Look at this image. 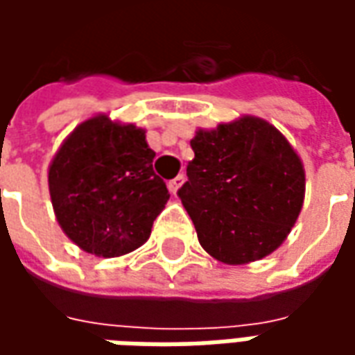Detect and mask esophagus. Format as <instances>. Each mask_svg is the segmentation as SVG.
Listing matches in <instances>:
<instances>
[{
  "instance_id": "1",
  "label": "esophagus",
  "mask_w": 355,
  "mask_h": 355,
  "mask_svg": "<svg viewBox=\"0 0 355 355\" xmlns=\"http://www.w3.org/2000/svg\"><path fill=\"white\" fill-rule=\"evenodd\" d=\"M184 180H186V175H182V173H180L178 177L173 178V180H169V190H171V193H175V196H177L178 188H180V186L184 184Z\"/></svg>"
}]
</instances>
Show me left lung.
Segmentation results:
<instances>
[{"label":"left lung","instance_id":"left-lung-1","mask_svg":"<svg viewBox=\"0 0 355 355\" xmlns=\"http://www.w3.org/2000/svg\"><path fill=\"white\" fill-rule=\"evenodd\" d=\"M178 198L201 247L216 261L245 264L277 247L304 201V169L275 127L259 117L198 131Z\"/></svg>","mask_w":355,"mask_h":355}]
</instances>
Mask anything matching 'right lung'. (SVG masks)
<instances>
[{
  "label": "right lung",
  "instance_id": "right-lung-1",
  "mask_svg": "<svg viewBox=\"0 0 355 355\" xmlns=\"http://www.w3.org/2000/svg\"><path fill=\"white\" fill-rule=\"evenodd\" d=\"M154 157L135 125L106 116L78 125L49 167L51 201L66 236L96 257L142 245L169 200Z\"/></svg>",
  "mask_w": 355,
  "mask_h": 355
}]
</instances>
